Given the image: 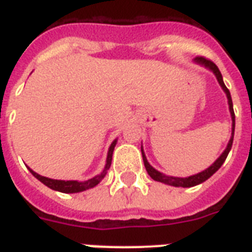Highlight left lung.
Masks as SVG:
<instances>
[{
    "label": "left lung",
    "mask_w": 252,
    "mask_h": 252,
    "mask_svg": "<svg viewBox=\"0 0 252 252\" xmlns=\"http://www.w3.org/2000/svg\"><path fill=\"white\" fill-rule=\"evenodd\" d=\"M193 63L196 64L201 65L204 68L209 69L213 74L216 76L217 81H219L220 86L222 87V90L225 91V94H226V98H227V104H229V111H230V116H231V136H230V140L227 142L226 145V149L223 150L222 154L217 159H216L213 163L208 168H205L204 171L199 172V174H195V175H191V176H187V178H179V176H170V175H166L163 172H159L158 170L153 167V166L150 165L148 159H146V156H145V152L142 149L141 146V153H142V159H144V165H145L146 171L148 174L150 175V178L156 182H161V183H165L168 184V186H172V187H184V188H188V187H193V186H197V184L203 183L205 182L207 179H209L213 174H215L217 170H219L222 163L225 162L226 159L227 154L230 152L231 149V145H233V138H234V129H235V115H234V110H233V102H231V95H230V91L227 90V87L225 86L223 84V80H222V74L220 72V69L217 68V65L215 63H212L211 60H207V59H204V57H196L193 59Z\"/></svg>",
    "instance_id": "8db88e82"
}]
</instances>
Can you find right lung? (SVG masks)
Instances as JSON below:
<instances>
[{"mask_svg":"<svg viewBox=\"0 0 252 252\" xmlns=\"http://www.w3.org/2000/svg\"><path fill=\"white\" fill-rule=\"evenodd\" d=\"M116 142H118V138L112 141V144L108 148V153H107V159H106V166L103 168V171L98 175H95L94 178H91L89 180H84V182H78V180H57V179H51V178H47V176L39 175L37 172H35L33 170L29 167L30 172L32 174L37 180H40L41 183L45 184L47 187H49L51 189H55V191L63 192V193H77V192L86 191L89 188L95 187L96 184L100 183V180L106 176L108 168L111 167V162H112V153H114L115 146H116Z\"/></svg>","mask_w":252,"mask_h":252,"instance_id":"add662e5","label":"right lung"}]
</instances>
